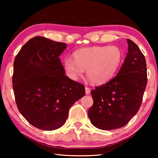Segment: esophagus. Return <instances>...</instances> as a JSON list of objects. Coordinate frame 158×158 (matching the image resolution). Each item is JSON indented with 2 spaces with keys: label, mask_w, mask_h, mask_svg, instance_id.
Masks as SVG:
<instances>
[{
  "label": "esophagus",
  "mask_w": 158,
  "mask_h": 158,
  "mask_svg": "<svg viewBox=\"0 0 158 158\" xmlns=\"http://www.w3.org/2000/svg\"><path fill=\"white\" fill-rule=\"evenodd\" d=\"M85 94H86V95H89L90 93V90L89 88L85 87Z\"/></svg>",
  "instance_id": "34e87169"
}]
</instances>
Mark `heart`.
<instances>
[{
  "mask_svg": "<svg viewBox=\"0 0 158 158\" xmlns=\"http://www.w3.org/2000/svg\"><path fill=\"white\" fill-rule=\"evenodd\" d=\"M63 61L66 75L77 80L86 70V76L93 84L101 85L108 82L116 74L123 58L121 50L116 46L82 48Z\"/></svg>",
  "mask_w": 158,
  "mask_h": 158,
  "instance_id": "b5f03b06",
  "label": "heart"
}]
</instances>
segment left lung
<instances>
[{"label":"left lung","mask_w":158,"mask_h":158,"mask_svg":"<svg viewBox=\"0 0 158 158\" xmlns=\"http://www.w3.org/2000/svg\"><path fill=\"white\" fill-rule=\"evenodd\" d=\"M127 41L128 52L117 75L91 90L93 105L88 114L98 129L123 127L141 106L147 84L146 59L135 42Z\"/></svg>","instance_id":"1"}]
</instances>
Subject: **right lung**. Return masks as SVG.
<instances>
[{
	"label": "right lung",
	"instance_id": "add662e5",
	"mask_svg": "<svg viewBox=\"0 0 158 158\" xmlns=\"http://www.w3.org/2000/svg\"><path fill=\"white\" fill-rule=\"evenodd\" d=\"M66 47L65 43L37 36L15 57L12 84L17 108L38 129L62 127L69 108L85 95L84 85L65 75L59 56Z\"/></svg>",
	"mask_w": 158,
	"mask_h": 158
}]
</instances>
